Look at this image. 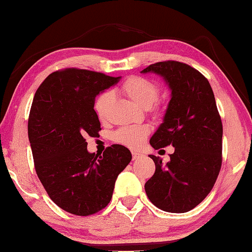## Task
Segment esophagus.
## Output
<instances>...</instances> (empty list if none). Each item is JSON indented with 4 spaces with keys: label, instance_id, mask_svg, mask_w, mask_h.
I'll return each mask as SVG.
<instances>
[{
    "label": "esophagus",
    "instance_id": "34e87169",
    "mask_svg": "<svg viewBox=\"0 0 252 252\" xmlns=\"http://www.w3.org/2000/svg\"><path fill=\"white\" fill-rule=\"evenodd\" d=\"M132 157H133V160H135V159H139V158H141L142 155L136 151H132Z\"/></svg>",
    "mask_w": 252,
    "mask_h": 252
}]
</instances>
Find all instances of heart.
Returning <instances> with one entry per match:
<instances>
[{
    "instance_id": "heart-1",
    "label": "heart",
    "mask_w": 252,
    "mask_h": 252,
    "mask_svg": "<svg viewBox=\"0 0 252 252\" xmlns=\"http://www.w3.org/2000/svg\"><path fill=\"white\" fill-rule=\"evenodd\" d=\"M120 91L140 108H149L155 113H161V104L157 101L160 89L155 81L139 75L130 76L121 84ZM111 102L112 94L110 92L101 93L96 97L93 108L100 121H105L108 119ZM149 133L150 129L147 126H126L120 127L114 133V140L122 146L138 149L146 142Z\"/></svg>"
}]
</instances>
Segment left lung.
Returning <instances> with one entry per match:
<instances>
[{
	"label": "left lung",
	"mask_w": 252,
	"mask_h": 252,
	"mask_svg": "<svg viewBox=\"0 0 252 252\" xmlns=\"http://www.w3.org/2000/svg\"><path fill=\"white\" fill-rule=\"evenodd\" d=\"M153 72L171 89L163 123L150 139L158 149L172 146L163 165L155 161V174L144 185L150 201L161 210H192L210 193L222 163V122L211 85L194 67L178 61L157 62L141 71Z\"/></svg>",
	"instance_id": "1"
}]
</instances>
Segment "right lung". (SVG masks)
Returning <instances> with one entry per match:
<instances>
[{"instance_id": "obj_1", "label": "right lung", "mask_w": 252, "mask_h": 252, "mask_svg": "<svg viewBox=\"0 0 252 252\" xmlns=\"http://www.w3.org/2000/svg\"><path fill=\"white\" fill-rule=\"evenodd\" d=\"M120 76L75 67L55 71L37 89L29 117L34 167L51 200L66 212L90 216L104 209L114 183L132 159L121 144L88 152V135L101 130L95 96Z\"/></svg>"}]
</instances>
